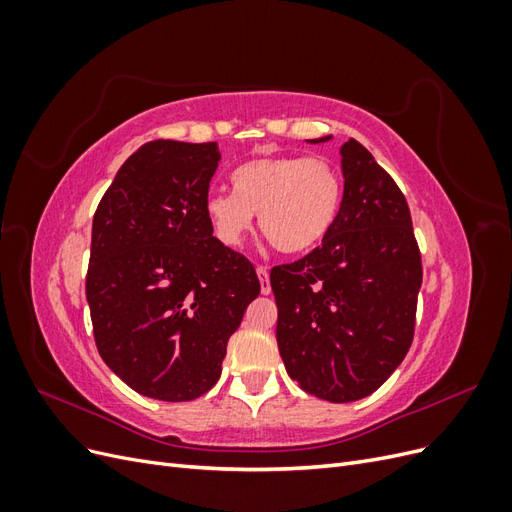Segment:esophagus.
Returning a JSON list of instances; mask_svg holds the SVG:
<instances>
[{"label":"esophagus","mask_w":512,"mask_h":512,"mask_svg":"<svg viewBox=\"0 0 512 512\" xmlns=\"http://www.w3.org/2000/svg\"><path fill=\"white\" fill-rule=\"evenodd\" d=\"M256 273H258V280H260V292L262 294H269L271 292V282H269L267 267H258Z\"/></svg>","instance_id":"obj_1"}]
</instances>
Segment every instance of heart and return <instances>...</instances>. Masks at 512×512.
<instances>
[{"mask_svg": "<svg viewBox=\"0 0 512 512\" xmlns=\"http://www.w3.org/2000/svg\"><path fill=\"white\" fill-rule=\"evenodd\" d=\"M232 192L205 200L213 235L237 247L250 235L254 215L275 250L305 254L329 235L342 205V177L324 158L275 156L241 164L230 175Z\"/></svg>", "mask_w": 512, "mask_h": 512, "instance_id": "b5f03b06", "label": "heart"}]
</instances>
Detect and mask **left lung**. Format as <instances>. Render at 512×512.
Returning <instances> with one entry per match:
<instances>
[{
	"mask_svg": "<svg viewBox=\"0 0 512 512\" xmlns=\"http://www.w3.org/2000/svg\"><path fill=\"white\" fill-rule=\"evenodd\" d=\"M342 170V207L322 245L271 269L288 376L333 404L371 395L404 361L423 282L410 209L393 177L354 138L342 145Z\"/></svg>",
	"mask_w": 512,
	"mask_h": 512,
	"instance_id": "8db88e82",
	"label": "left lung"
}]
</instances>
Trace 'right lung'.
Segmentation results:
<instances>
[{"mask_svg": "<svg viewBox=\"0 0 512 512\" xmlns=\"http://www.w3.org/2000/svg\"><path fill=\"white\" fill-rule=\"evenodd\" d=\"M218 162L215 143H145L94 215L85 280L94 339L113 374L145 397L205 395L260 294L252 262L207 220Z\"/></svg>", "mask_w": 512, "mask_h": 512, "instance_id": "obj_1", "label": "right lung"}]
</instances>
